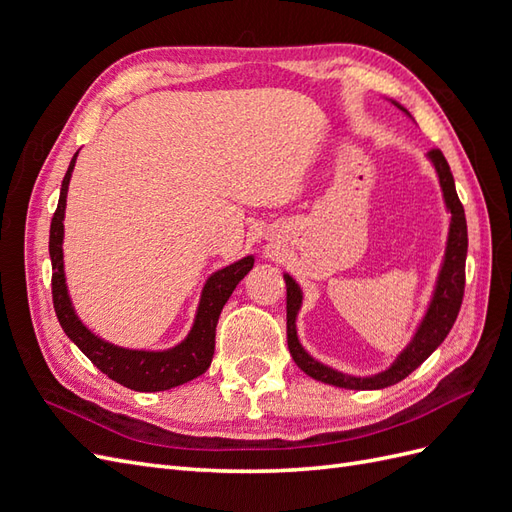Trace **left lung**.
<instances>
[{"label": "left lung", "mask_w": 512, "mask_h": 512, "mask_svg": "<svg viewBox=\"0 0 512 512\" xmlns=\"http://www.w3.org/2000/svg\"><path fill=\"white\" fill-rule=\"evenodd\" d=\"M391 102L399 108L401 113L412 119V115L404 106L395 100ZM427 160L431 162L433 170H436L442 198H444V207L448 215H451V218H448V237H446L442 265L436 277V286H433L425 314L421 322L416 324V331L412 333L406 348L395 356V361L389 367L371 376H352V374H346V371H339L335 367H329L322 361L314 359V356L303 348L297 333V316L303 305V290L290 273H284L288 350L292 354L294 363H297L305 374L312 376L314 380L339 386V389H352V391L386 389V386H393L404 380L406 376H410L418 365L427 361L429 354L444 342L448 331L453 329L459 307H461V299H463V288H466V256H468L466 213H463V205L459 203L451 166H448L442 151L431 149L427 153Z\"/></svg>", "instance_id": "left-lung-1"}]
</instances>
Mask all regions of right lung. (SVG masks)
Here are the masks:
<instances>
[{
	"label": "right lung",
	"instance_id": "right-lung-1",
	"mask_svg": "<svg viewBox=\"0 0 512 512\" xmlns=\"http://www.w3.org/2000/svg\"><path fill=\"white\" fill-rule=\"evenodd\" d=\"M76 156H79V151L74 153L68 173L64 181H61L59 203L53 215L49 237V254L53 265V305L61 329L102 374L128 386L132 391H168L198 378L211 365L215 350V327H218L222 307L230 299L232 290L252 271L254 256H243L241 260L209 275L203 292H200L192 329L177 346L166 350H136L106 342V339L87 329L83 320L76 316L64 273V247H61L64 245V215Z\"/></svg>",
	"mask_w": 512,
	"mask_h": 512
}]
</instances>
